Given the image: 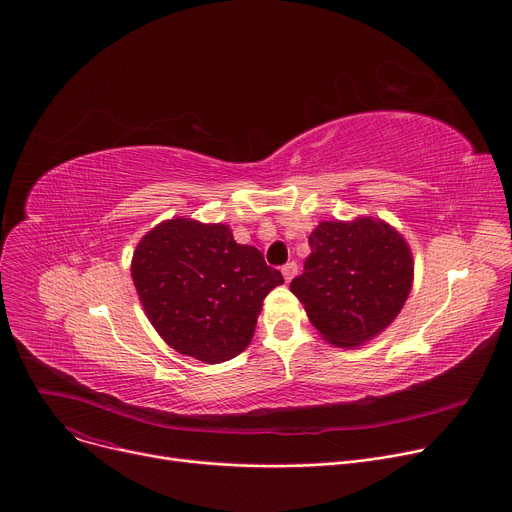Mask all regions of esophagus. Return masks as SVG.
<instances>
[{"label":"esophagus","mask_w":512,"mask_h":512,"mask_svg":"<svg viewBox=\"0 0 512 512\" xmlns=\"http://www.w3.org/2000/svg\"><path fill=\"white\" fill-rule=\"evenodd\" d=\"M296 271H298V265H296L294 261H288V263L282 267V276H284V280H286V282H290V280L296 276Z\"/></svg>","instance_id":"esophagus-1"}]
</instances>
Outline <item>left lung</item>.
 Here are the masks:
<instances>
[{"label":"left lung","mask_w":512,"mask_h":512,"mask_svg":"<svg viewBox=\"0 0 512 512\" xmlns=\"http://www.w3.org/2000/svg\"><path fill=\"white\" fill-rule=\"evenodd\" d=\"M290 290L329 344L362 346L403 309L414 280L405 238L383 220L321 222Z\"/></svg>","instance_id":"8db88e82"}]
</instances>
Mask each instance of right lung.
Here are the masks:
<instances>
[{"label": "right lung", "mask_w": 512, "mask_h": 512, "mask_svg": "<svg viewBox=\"0 0 512 512\" xmlns=\"http://www.w3.org/2000/svg\"><path fill=\"white\" fill-rule=\"evenodd\" d=\"M131 278L164 342L206 364L251 344L263 298L284 284L261 251L238 245L226 224L189 218L166 220L142 238Z\"/></svg>", "instance_id": "add662e5"}]
</instances>
